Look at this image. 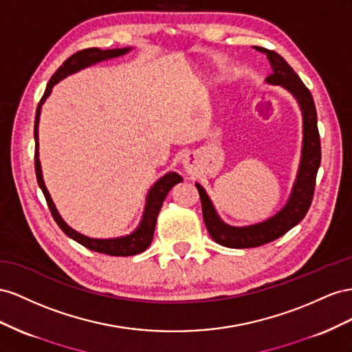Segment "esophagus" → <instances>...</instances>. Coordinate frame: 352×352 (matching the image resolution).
Instances as JSON below:
<instances>
[{"label": "esophagus", "instance_id": "1", "mask_svg": "<svg viewBox=\"0 0 352 352\" xmlns=\"http://www.w3.org/2000/svg\"><path fill=\"white\" fill-rule=\"evenodd\" d=\"M183 164H184V168H186V170H192V168H193V160H192V157L190 156H186L184 159H183Z\"/></svg>", "mask_w": 352, "mask_h": 352}]
</instances>
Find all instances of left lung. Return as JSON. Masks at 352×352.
Returning a JSON list of instances; mask_svg holds the SVG:
<instances>
[{
    "label": "left lung",
    "mask_w": 352,
    "mask_h": 352,
    "mask_svg": "<svg viewBox=\"0 0 352 352\" xmlns=\"http://www.w3.org/2000/svg\"><path fill=\"white\" fill-rule=\"evenodd\" d=\"M258 52L264 53L273 69V74L268 75L265 81L271 85H282L292 94L302 110L304 140H302V156L298 169V175L292 188V193L287 204L278 210L276 215L246 227H233L226 224L217 214V210L208 197L205 188L196 183L197 192L202 204L204 221L208 232L214 242L234 249L256 248L282 237L290 228L299 224L307 215L313 202L316 177L321 162V146L320 134L317 128V112L313 96L305 84L300 81L295 70L287 65L286 60L273 50L258 47Z\"/></svg>",
    "instance_id": "left-lung-1"
}]
</instances>
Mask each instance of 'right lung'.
I'll return each mask as SVG.
<instances>
[{
  "label": "right lung",
  "mask_w": 352,
  "mask_h": 352,
  "mask_svg": "<svg viewBox=\"0 0 352 352\" xmlns=\"http://www.w3.org/2000/svg\"><path fill=\"white\" fill-rule=\"evenodd\" d=\"M131 48H113V50H100V48H85L78 52L75 54L70 56L67 60H65V63L60 66L56 74L50 79V82L47 84V88L44 91L43 98L39 100V104L36 107V113H35V125H34V137H35V174H36V182L39 188L43 190L44 197L47 200V205L50 208V212H52L54 221L57 226L62 228V232H65L66 236L70 239H74L75 242L79 245L85 246L89 250H94V252L100 254H106V255H112V256H131L137 255L140 252L146 250L150 243L153 240L155 234V227H156V219L159 215V210L162 208L164 200L166 195L169 193V190L173 188L175 184L183 182V177L177 174V173H168L162 178H159L157 182L152 186V188L148 190V195L146 199V206H144V214L142 221H140V226L134 230L131 234H126L122 237H116V239H91L88 236H84L81 233L75 232L74 228H70L63 218L60 217L57 212V209L54 206V202L52 196H50L48 190L44 184L43 179V170H41V164H39V153H38V124H39V115H41V107L45 102V98L52 94L53 87L62 81L63 78L67 75H72L78 70L85 69L91 65H96L98 62H103V60L109 58H115L122 54H126Z\"/></svg>",
  "instance_id": "1"
}]
</instances>
